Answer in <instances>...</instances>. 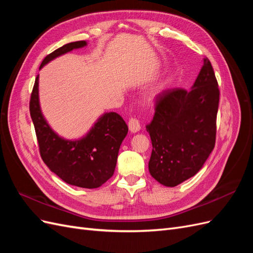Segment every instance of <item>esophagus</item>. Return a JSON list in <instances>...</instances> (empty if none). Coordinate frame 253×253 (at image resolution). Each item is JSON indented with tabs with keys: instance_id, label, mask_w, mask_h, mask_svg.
<instances>
[{
	"instance_id": "esophagus-1",
	"label": "esophagus",
	"mask_w": 253,
	"mask_h": 253,
	"mask_svg": "<svg viewBox=\"0 0 253 253\" xmlns=\"http://www.w3.org/2000/svg\"><path fill=\"white\" fill-rule=\"evenodd\" d=\"M128 128L132 133H137L140 129V124L138 119L131 118L128 120Z\"/></svg>"
}]
</instances>
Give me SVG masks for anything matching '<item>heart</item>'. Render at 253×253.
Here are the masks:
<instances>
[{
	"mask_svg": "<svg viewBox=\"0 0 253 253\" xmlns=\"http://www.w3.org/2000/svg\"><path fill=\"white\" fill-rule=\"evenodd\" d=\"M162 89H163V85L160 84V85H158L157 87H155L154 89L151 91V93L148 95V98L150 99V100H153V99H154L158 95V93H160V90H162Z\"/></svg>",
	"mask_w": 253,
	"mask_h": 253,
	"instance_id": "heart-1",
	"label": "heart"
}]
</instances>
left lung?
<instances>
[{
	"instance_id": "left-lung-1",
	"label": "left lung",
	"mask_w": 253,
	"mask_h": 253,
	"mask_svg": "<svg viewBox=\"0 0 253 253\" xmlns=\"http://www.w3.org/2000/svg\"><path fill=\"white\" fill-rule=\"evenodd\" d=\"M219 89L210 61L192 88H172L156 99L147 126L152 141L149 171L159 183L175 187L200 171L215 145Z\"/></svg>"
}]
</instances>
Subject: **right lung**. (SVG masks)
Here are the masks:
<instances>
[{
  "label": "right lung",
  "instance_id": "add662e5",
  "mask_svg": "<svg viewBox=\"0 0 253 253\" xmlns=\"http://www.w3.org/2000/svg\"><path fill=\"white\" fill-rule=\"evenodd\" d=\"M86 41L63 45L44 58L40 68L64 53L86 46ZM32 116L40 155L49 170L70 185L95 189L110 179L115 171L119 148L127 134V126L120 115L105 113L80 139L60 137L45 120L39 102V75L30 96Z\"/></svg>",
  "mask_w": 253,
  "mask_h": 253
}]
</instances>
